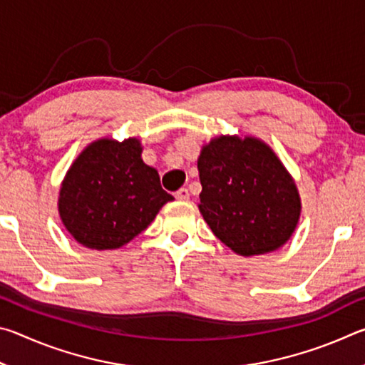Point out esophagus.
Returning <instances> with one entry per match:
<instances>
[{
  "label": "esophagus",
  "mask_w": 365,
  "mask_h": 365,
  "mask_svg": "<svg viewBox=\"0 0 365 365\" xmlns=\"http://www.w3.org/2000/svg\"><path fill=\"white\" fill-rule=\"evenodd\" d=\"M175 197L178 201H188V197H190V191L187 190V188H180L175 193Z\"/></svg>",
  "instance_id": "1"
}]
</instances>
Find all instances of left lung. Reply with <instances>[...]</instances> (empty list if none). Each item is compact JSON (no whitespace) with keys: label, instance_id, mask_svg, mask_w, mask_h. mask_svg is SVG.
Returning a JSON list of instances; mask_svg holds the SVG:
<instances>
[{"label":"left lung","instance_id":"obj_1","mask_svg":"<svg viewBox=\"0 0 365 365\" xmlns=\"http://www.w3.org/2000/svg\"><path fill=\"white\" fill-rule=\"evenodd\" d=\"M200 212L212 233L240 256L279 250L301 215L293 177L269 145L255 137L220 135L197 158Z\"/></svg>","mask_w":365,"mask_h":365}]
</instances>
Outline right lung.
Wrapping results in <instances>:
<instances>
[{
	"mask_svg": "<svg viewBox=\"0 0 365 365\" xmlns=\"http://www.w3.org/2000/svg\"><path fill=\"white\" fill-rule=\"evenodd\" d=\"M141 150L138 138H100L67 170L59 190V217L85 248H120L174 200L160 187L158 170L143 163Z\"/></svg>",
	"mask_w": 365,
	"mask_h": 365,
	"instance_id": "right-lung-1",
	"label": "right lung"
}]
</instances>
